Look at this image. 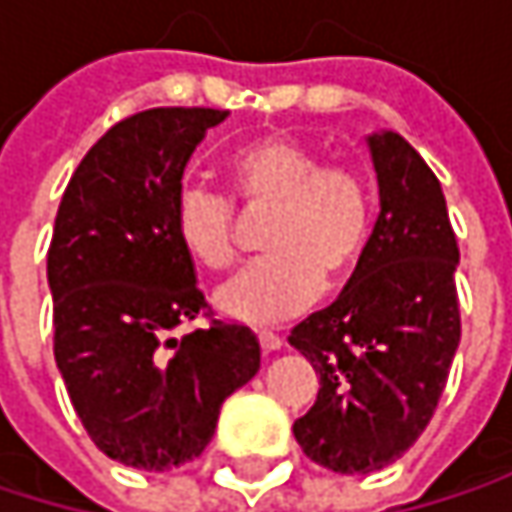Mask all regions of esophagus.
<instances>
[{
	"mask_svg": "<svg viewBox=\"0 0 512 512\" xmlns=\"http://www.w3.org/2000/svg\"><path fill=\"white\" fill-rule=\"evenodd\" d=\"M257 341H260V350L263 353H278L284 347V341L278 335H272V332H257Z\"/></svg>",
	"mask_w": 512,
	"mask_h": 512,
	"instance_id": "34e87169",
	"label": "esophagus"
}]
</instances>
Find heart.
Masks as SVG:
<instances>
[{
  "label": "heart",
  "mask_w": 512,
  "mask_h": 512,
  "mask_svg": "<svg viewBox=\"0 0 512 512\" xmlns=\"http://www.w3.org/2000/svg\"><path fill=\"white\" fill-rule=\"evenodd\" d=\"M231 198L243 210H269L263 252L216 290V308L240 323L266 326L296 317L326 284L344 281L367 249L373 189L350 165L290 136H263L225 159ZM174 237L204 269H228L237 257L234 204L207 189L183 186L174 198Z\"/></svg>",
  "instance_id": "1"
}]
</instances>
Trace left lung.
<instances>
[{"label": "left lung", "instance_id": "8db88e82", "mask_svg": "<svg viewBox=\"0 0 512 512\" xmlns=\"http://www.w3.org/2000/svg\"><path fill=\"white\" fill-rule=\"evenodd\" d=\"M379 216L344 293L290 332L320 373L293 424L308 460L370 474L400 460L430 424L460 347V249L442 186L397 133L367 136Z\"/></svg>", "mask_w": 512, "mask_h": 512}]
</instances>
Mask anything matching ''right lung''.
Here are the masks:
<instances>
[{"instance_id":"right-lung-1","label":"right lung","mask_w":512,"mask_h":512,"mask_svg":"<svg viewBox=\"0 0 512 512\" xmlns=\"http://www.w3.org/2000/svg\"><path fill=\"white\" fill-rule=\"evenodd\" d=\"M222 109H148L118 121L73 171L52 228L55 364L91 442L168 471L201 457L222 403L260 367L252 329L213 320L174 237L183 168Z\"/></svg>"}]
</instances>
